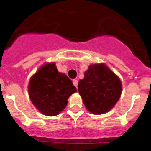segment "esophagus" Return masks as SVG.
<instances>
[{"label":"esophagus","instance_id":"34e87169","mask_svg":"<svg viewBox=\"0 0 151 151\" xmlns=\"http://www.w3.org/2000/svg\"><path fill=\"white\" fill-rule=\"evenodd\" d=\"M73 84H74V86L77 88V85H78V81L77 80H73Z\"/></svg>","mask_w":151,"mask_h":151}]
</instances>
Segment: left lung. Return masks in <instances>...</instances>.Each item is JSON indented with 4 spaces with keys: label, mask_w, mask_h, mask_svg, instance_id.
Wrapping results in <instances>:
<instances>
[{
    "label": "left lung",
    "mask_w": 151,
    "mask_h": 151,
    "mask_svg": "<svg viewBox=\"0 0 151 151\" xmlns=\"http://www.w3.org/2000/svg\"><path fill=\"white\" fill-rule=\"evenodd\" d=\"M84 75L79 81L78 91L85 107L94 115L109 112L122 93L119 77L104 63L91 65Z\"/></svg>",
    "instance_id": "8db88e82"
}]
</instances>
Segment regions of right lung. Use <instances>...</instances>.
I'll return each mask as SVG.
<instances>
[{
    "label": "right lung",
    "instance_id": "right-lung-1",
    "mask_svg": "<svg viewBox=\"0 0 151 151\" xmlns=\"http://www.w3.org/2000/svg\"><path fill=\"white\" fill-rule=\"evenodd\" d=\"M77 92L71 80L58 71L55 63L41 66L30 79L28 94L36 109L47 116H55L66 108L68 99Z\"/></svg>",
    "mask_w": 151,
    "mask_h": 151
}]
</instances>
